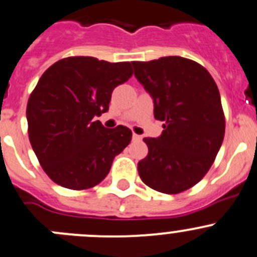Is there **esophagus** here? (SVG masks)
I'll use <instances>...</instances> for the list:
<instances>
[{"instance_id":"1","label":"esophagus","mask_w":257,"mask_h":257,"mask_svg":"<svg viewBox=\"0 0 257 257\" xmlns=\"http://www.w3.org/2000/svg\"><path fill=\"white\" fill-rule=\"evenodd\" d=\"M133 138H134V140H136V141H140L141 139H143L140 135H138V134H134Z\"/></svg>"}]
</instances>
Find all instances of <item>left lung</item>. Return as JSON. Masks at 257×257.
<instances>
[{
	"instance_id": "left-lung-1",
	"label": "left lung",
	"mask_w": 257,
	"mask_h": 257,
	"mask_svg": "<svg viewBox=\"0 0 257 257\" xmlns=\"http://www.w3.org/2000/svg\"><path fill=\"white\" fill-rule=\"evenodd\" d=\"M133 65L153 97L154 116L164 121L161 136L144 139L149 153L139 161V175L151 189L178 194L203 179L222 145L226 122L218 87L206 68L187 58Z\"/></svg>"
}]
</instances>
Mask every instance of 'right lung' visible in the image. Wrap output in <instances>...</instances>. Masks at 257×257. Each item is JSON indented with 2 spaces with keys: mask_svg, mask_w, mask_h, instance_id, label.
Returning a JSON list of instances; mask_svg holds the SVG:
<instances>
[{
  "mask_svg": "<svg viewBox=\"0 0 257 257\" xmlns=\"http://www.w3.org/2000/svg\"><path fill=\"white\" fill-rule=\"evenodd\" d=\"M133 77L130 62L69 57L44 72L26 107L28 133L44 172L58 185L83 190L99 184L128 144V127L106 128L112 92Z\"/></svg>",
  "mask_w": 257,
  "mask_h": 257,
  "instance_id": "1",
  "label": "right lung"
}]
</instances>
